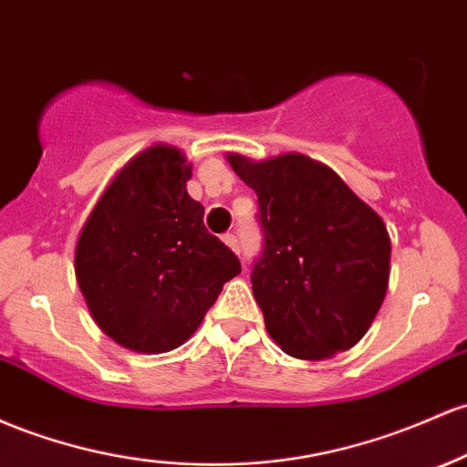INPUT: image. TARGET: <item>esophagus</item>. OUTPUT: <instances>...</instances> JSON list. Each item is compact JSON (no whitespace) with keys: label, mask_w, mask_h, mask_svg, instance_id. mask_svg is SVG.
I'll return each instance as SVG.
<instances>
[{"label":"esophagus","mask_w":467,"mask_h":467,"mask_svg":"<svg viewBox=\"0 0 467 467\" xmlns=\"http://www.w3.org/2000/svg\"><path fill=\"white\" fill-rule=\"evenodd\" d=\"M223 242H225V245H230V248H233V250H237V253H239L237 234H233V233H225V234H223Z\"/></svg>","instance_id":"34e87169"}]
</instances>
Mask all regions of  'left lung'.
Wrapping results in <instances>:
<instances>
[{"instance_id": "8db88e82", "label": "left lung", "mask_w": 467, "mask_h": 467, "mask_svg": "<svg viewBox=\"0 0 467 467\" xmlns=\"http://www.w3.org/2000/svg\"><path fill=\"white\" fill-rule=\"evenodd\" d=\"M230 166L257 192L264 234L250 281L285 355L319 361L361 339L390 276L386 223L337 172L304 155Z\"/></svg>"}]
</instances>
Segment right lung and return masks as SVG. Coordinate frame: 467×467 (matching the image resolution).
Instances as JSON below:
<instances>
[{
    "label": "right lung",
    "mask_w": 467,
    "mask_h": 467,
    "mask_svg": "<svg viewBox=\"0 0 467 467\" xmlns=\"http://www.w3.org/2000/svg\"><path fill=\"white\" fill-rule=\"evenodd\" d=\"M191 175L177 148H148L112 179L77 242L75 273L92 319L130 350L182 346L242 273L186 192Z\"/></svg>",
    "instance_id": "obj_1"
}]
</instances>
